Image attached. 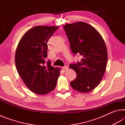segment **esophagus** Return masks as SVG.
<instances>
[{
	"label": "esophagus",
	"mask_w": 125,
	"mask_h": 125,
	"mask_svg": "<svg viewBox=\"0 0 125 125\" xmlns=\"http://www.w3.org/2000/svg\"><path fill=\"white\" fill-rule=\"evenodd\" d=\"M62 68L63 71H66V70H67L68 69V65H65V66L63 67Z\"/></svg>",
	"instance_id": "34e87169"
}]
</instances>
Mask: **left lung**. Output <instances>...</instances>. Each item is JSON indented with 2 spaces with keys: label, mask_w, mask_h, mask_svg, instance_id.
<instances>
[{
  "label": "left lung",
  "mask_w": 125,
  "mask_h": 125,
  "mask_svg": "<svg viewBox=\"0 0 125 125\" xmlns=\"http://www.w3.org/2000/svg\"><path fill=\"white\" fill-rule=\"evenodd\" d=\"M63 27L72 52L82 58L80 62L69 65L77 74L71 86L80 93L89 92L98 85L105 72L107 52L105 42L98 31L87 23L80 21Z\"/></svg>",
  "instance_id": "obj_1"
}]
</instances>
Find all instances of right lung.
Instances as JSON below:
<instances>
[{"label": "right lung", "mask_w": 125, "mask_h": 125, "mask_svg": "<svg viewBox=\"0 0 125 125\" xmlns=\"http://www.w3.org/2000/svg\"><path fill=\"white\" fill-rule=\"evenodd\" d=\"M57 26H37L25 33L16 48L15 61L19 74L31 92L39 95L54 89L60 72L51 65L47 42Z\"/></svg>", "instance_id": "right-lung-1"}]
</instances>
